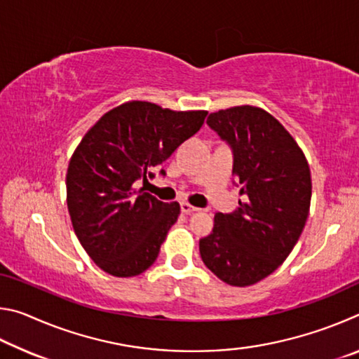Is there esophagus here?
I'll return each instance as SVG.
<instances>
[{
  "label": "esophagus",
  "instance_id": "34e87169",
  "mask_svg": "<svg viewBox=\"0 0 359 359\" xmlns=\"http://www.w3.org/2000/svg\"><path fill=\"white\" fill-rule=\"evenodd\" d=\"M180 210H182V214L190 215V214H194V212H198L199 209L198 208H193V205L188 204V203H182L180 204Z\"/></svg>",
  "mask_w": 359,
  "mask_h": 359
}]
</instances>
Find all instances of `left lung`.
Instances as JSON below:
<instances>
[{"label": "left lung", "mask_w": 359, "mask_h": 359, "mask_svg": "<svg viewBox=\"0 0 359 359\" xmlns=\"http://www.w3.org/2000/svg\"><path fill=\"white\" fill-rule=\"evenodd\" d=\"M208 125L233 151L234 185L245 201L229 214L217 212L199 253L220 280L248 287L272 274L299 239L311 208V171L294 139L263 109L218 111Z\"/></svg>", "instance_id": "left-lung-1"}]
</instances>
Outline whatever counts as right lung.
<instances>
[{"label": "right lung", "instance_id": "obj_1", "mask_svg": "<svg viewBox=\"0 0 359 359\" xmlns=\"http://www.w3.org/2000/svg\"><path fill=\"white\" fill-rule=\"evenodd\" d=\"M205 115L126 102L102 115L79 144L66 174V201L79 242L107 274L135 277L155 263L180 205L135 184L154 179V168L196 135Z\"/></svg>", "mask_w": 359, "mask_h": 359}]
</instances>
